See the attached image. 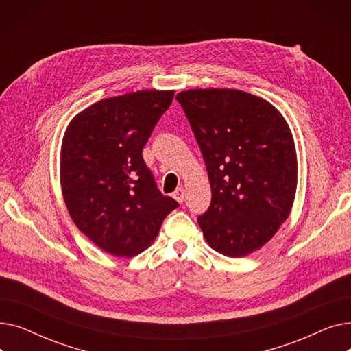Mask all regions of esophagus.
I'll return each mask as SVG.
<instances>
[{
  "instance_id": "34e87169",
  "label": "esophagus",
  "mask_w": 351,
  "mask_h": 351,
  "mask_svg": "<svg viewBox=\"0 0 351 351\" xmlns=\"http://www.w3.org/2000/svg\"><path fill=\"white\" fill-rule=\"evenodd\" d=\"M183 197H185V189H183V188H178V189L173 192V199H175L176 202H179V204H182Z\"/></svg>"
}]
</instances>
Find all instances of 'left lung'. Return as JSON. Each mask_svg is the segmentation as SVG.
Wrapping results in <instances>:
<instances>
[{
	"mask_svg": "<svg viewBox=\"0 0 351 351\" xmlns=\"http://www.w3.org/2000/svg\"><path fill=\"white\" fill-rule=\"evenodd\" d=\"M176 99L210 182V206L197 217L208 245L229 257L259 250L289 217L296 196L289 123L270 102L239 89H188Z\"/></svg>",
	"mask_w": 351,
	"mask_h": 351,
	"instance_id": "obj_1",
	"label": "left lung"
}]
</instances>
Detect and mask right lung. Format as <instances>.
<instances>
[{
	"label": "right lung",
	"instance_id": "obj_1",
	"mask_svg": "<svg viewBox=\"0 0 351 351\" xmlns=\"http://www.w3.org/2000/svg\"><path fill=\"white\" fill-rule=\"evenodd\" d=\"M175 90L143 89L101 99L68 123L60 179L77 228L104 252L132 257L149 247L179 205L163 196L142 149Z\"/></svg>",
	"mask_w": 351,
	"mask_h": 351
}]
</instances>
